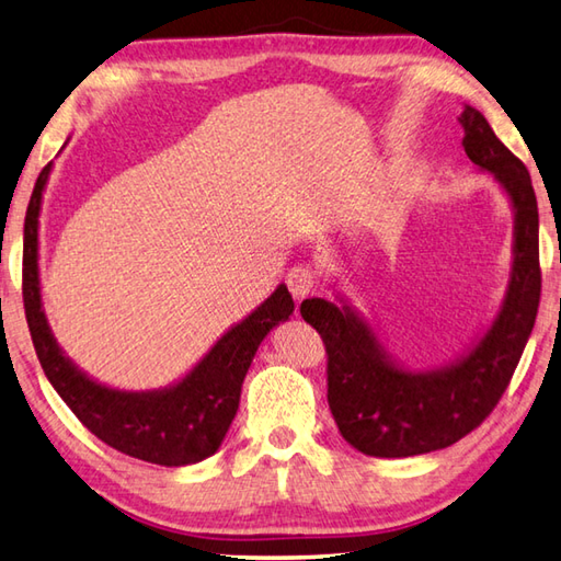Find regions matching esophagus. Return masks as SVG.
<instances>
[{"instance_id": "34e87169", "label": "esophagus", "mask_w": 561, "mask_h": 561, "mask_svg": "<svg viewBox=\"0 0 561 561\" xmlns=\"http://www.w3.org/2000/svg\"><path fill=\"white\" fill-rule=\"evenodd\" d=\"M285 283H288L293 298L302 300V298H308V295L317 288V273L310 266H302V263H300V266H293L288 271Z\"/></svg>"}]
</instances>
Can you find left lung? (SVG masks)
<instances>
[{
  "instance_id": "8db88e82",
  "label": "left lung",
  "mask_w": 561,
  "mask_h": 561,
  "mask_svg": "<svg viewBox=\"0 0 561 561\" xmlns=\"http://www.w3.org/2000/svg\"><path fill=\"white\" fill-rule=\"evenodd\" d=\"M463 151L513 207V263L493 322L449 364L410 368L388 352L376 327L346 295L302 300V320L327 346V400L342 437L380 459L451 447L491 415L535 327L540 305V217L533 181L485 116L463 104Z\"/></svg>"
}]
</instances>
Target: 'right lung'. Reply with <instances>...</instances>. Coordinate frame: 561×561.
Masks as SVG:
<instances>
[{
    "label": "right lung",
    "mask_w": 561,
    "mask_h": 561,
    "mask_svg": "<svg viewBox=\"0 0 561 561\" xmlns=\"http://www.w3.org/2000/svg\"><path fill=\"white\" fill-rule=\"evenodd\" d=\"M50 171L53 163L41 171L24 221V308L46 378L82 425L116 451L158 467H187L213 457L237 415L241 383L261 342L295 310L293 295L280 283L171 386L119 390L100 383L62 352L41 300L38 217Z\"/></svg>",
    "instance_id": "1"
}]
</instances>
